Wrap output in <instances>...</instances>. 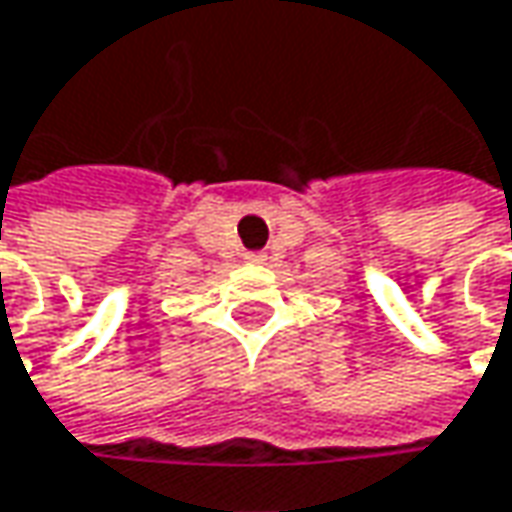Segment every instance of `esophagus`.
Returning <instances> with one entry per match:
<instances>
[{"instance_id":"obj_1","label":"esophagus","mask_w":512,"mask_h":512,"mask_svg":"<svg viewBox=\"0 0 512 512\" xmlns=\"http://www.w3.org/2000/svg\"><path fill=\"white\" fill-rule=\"evenodd\" d=\"M263 252H249V260H255V263H260V260H263Z\"/></svg>"}]
</instances>
